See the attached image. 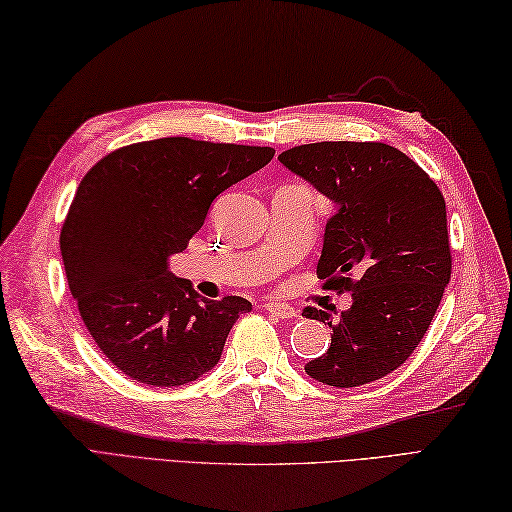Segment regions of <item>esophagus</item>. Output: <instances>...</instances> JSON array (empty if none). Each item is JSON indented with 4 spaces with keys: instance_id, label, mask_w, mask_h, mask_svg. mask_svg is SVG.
I'll list each match as a JSON object with an SVG mask.
<instances>
[{
    "instance_id": "1",
    "label": "esophagus",
    "mask_w": 512,
    "mask_h": 512,
    "mask_svg": "<svg viewBox=\"0 0 512 512\" xmlns=\"http://www.w3.org/2000/svg\"><path fill=\"white\" fill-rule=\"evenodd\" d=\"M264 308H266L268 314H273V317H277V319H295L297 317V310L292 306H286V303L268 301Z\"/></svg>"
}]
</instances>
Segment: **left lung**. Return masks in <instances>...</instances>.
<instances>
[{"label":"left lung","mask_w":512,"mask_h":512,"mask_svg":"<svg viewBox=\"0 0 512 512\" xmlns=\"http://www.w3.org/2000/svg\"><path fill=\"white\" fill-rule=\"evenodd\" d=\"M279 162L332 202L317 275L352 292L336 323L323 310L303 312L332 328L328 352L306 374L341 389L372 383L416 350L451 279L442 193L385 143H312L284 151Z\"/></svg>","instance_id":"left-lung-1"}]
</instances>
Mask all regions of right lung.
Segmentation results:
<instances>
[{
  "instance_id": "add662e5",
  "label": "right lung",
  "mask_w": 512,
  "mask_h": 512,
  "mask_svg": "<svg viewBox=\"0 0 512 512\" xmlns=\"http://www.w3.org/2000/svg\"><path fill=\"white\" fill-rule=\"evenodd\" d=\"M270 147L158 138L121 147L85 173L61 228V257L81 319L132 380L178 387L217 365L244 297L202 299L169 270L211 202L266 167Z\"/></svg>"
}]
</instances>
